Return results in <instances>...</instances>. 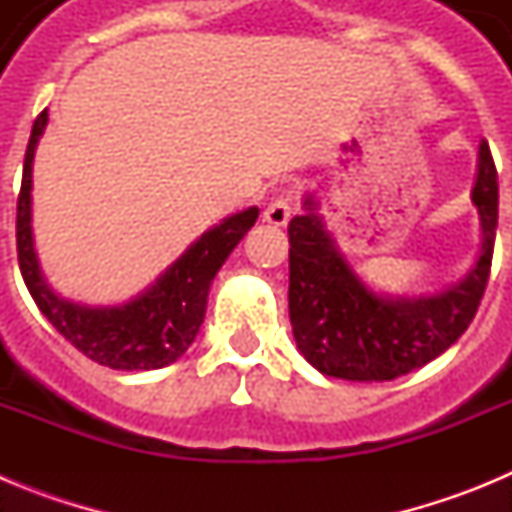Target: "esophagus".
<instances>
[{
	"label": "esophagus",
	"instance_id": "1",
	"mask_svg": "<svg viewBox=\"0 0 512 512\" xmlns=\"http://www.w3.org/2000/svg\"><path fill=\"white\" fill-rule=\"evenodd\" d=\"M289 217H292V205H289L287 194H279L274 200L269 202V207L264 210V220L274 228H284L289 223Z\"/></svg>",
	"mask_w": 512,
	"mask_h": 512
}]
</instances>
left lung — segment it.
Listing matches in <instances>:
<instances>
[{"label": "left lung", "instance_id": "8db88e82", "mask_svg": "<svg viewBox=\"0 0 512 512\" xmlns=\"http://www.w3.org/2000/svg\"><path fill=\"white\" fill-rule=\"evenodd\" d=\"M497 169L479 146L472 202L485 230L469 277L441 295L387 300L374 295L336 248L315 202L289 220V320L297 348L318 372L351 382H390L441 356L469 328L490 279L497 230Z\"/></svg>", "mask_w": 512, "mask_h": 512}]
</instances>
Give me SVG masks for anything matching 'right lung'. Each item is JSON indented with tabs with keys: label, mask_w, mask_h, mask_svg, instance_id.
Returning <instances> with one entry per match:
<instances>
[{
	"label": "right lung",
	"mask_w": 512,
	"mask_h": 512,
	"mask_svg": "<svg viewBox=\"0 0 512 512\" xmlns=\"http://www.w3.org/2000/svg\"><path fill=\"white\" fill-rule=\"evenodd\" d=\"M48 122V110L33 122L27 143L22 187L17 194V261L35 305L53 328L87 359L122 372H146L174 364L192 346L205 320L207 292L217 269L243 235L253 228L259 207H248L207 230L146 295L122 307H84L66 302L45 284L33 251L30 189H33L35 143Z\"/></svg>",
	"instance_id": "obj_1"
}]
</instances>
